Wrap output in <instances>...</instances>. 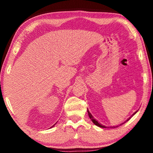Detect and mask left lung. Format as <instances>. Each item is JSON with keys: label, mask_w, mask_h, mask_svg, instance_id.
Returning <instances> with one entry per match:
<instances>
[{"label": "left lung", "mask_w": 153, "mask_h": 153, "mask_svg": "<svg viewBox=\"0 0 153 153\" xmlns=\"http://www.w3.org/2000/svg\"><path fill=\"white\" fill-rule=\"evenodd\" d=\"M137 111H138V110H137V111H135V112L134 114H132V115H131L130 117H129V118L128 120H126V121H125L124 122H123V123H120V125H122V124H123V123H126V122H128V120H129V119H130V118H131V117H132L133 116L135 115V114L137 112ZM87 112H88V114H89V116L90 119L91 120V121L93 122L94 124H95L97 126H99V127H100V128H109V127H106V126H104V125L101 124V123H99L98 121H97V120H96L95 118H93V116H92L91 114L90 113V112L89 111V110H88V109H87ZM119 126H120V125H119ZM118 126H112V128H116V127H118ZM110 128H111V127H110Z\"/></svg>", "instance_id": "1"}]
</instances>
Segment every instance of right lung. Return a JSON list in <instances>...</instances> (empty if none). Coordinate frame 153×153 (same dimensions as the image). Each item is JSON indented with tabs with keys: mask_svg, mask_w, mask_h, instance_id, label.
<instances>
[{
	"mask_svg": "<svg viewBox=\"0 0 153 153\" xmlns=\"http://www.w3.org/2000/svg\"><path fill=\"white\" fill-rule=\"evenodd\" d=\"M56 123H54V125H53V126H52V127H51V128H53V127H54V126H55V124H56Z\"/></svg>",
	"mask_w": 153,
	"mask_h": 153,
	"instance_id": "right-lung-1",
	"label": "right lung"
}]
</instances>
